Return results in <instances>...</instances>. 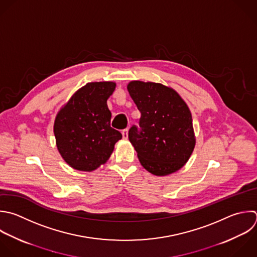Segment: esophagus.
Returning <instances> with one entry per match:
<instances>
[{
    "mask_svg": "<svg viewBox=\"0 0 257 257\" xmlns=\"http://www.w3.org/2000/svg\"><path fill=\"white\" fill-rule=\"evenodd\" d=\"M121 134H122V138H123L124 140H126V139L128 138V130H127V128H124V130L121 132Z\"/></svg>",
    "mask_w": 257,
    "mask_h": 257,
    "instance_id": "1",
    "label": "esophagus"
}]
</instances>
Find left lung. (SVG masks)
<instances>
[{"mask_svg": "<svg viewBox=\"0 0 257 257\" xmlns=\"http://www.w3.org/2000/svg\"><path fill=\"white\" fill-rule=\"evenodd\" d=\"M127 90L141 112L139 126L130 128L128 140L142 166L156 176L178 171L196 143L188 105L174 89L160 83L132 81Z\"/></svg>", "mask_w": 257, "mask_h": 257, "instance_id": "obj_1", "label": "left lung"}]
</instances>
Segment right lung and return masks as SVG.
Returning a JSON list of instances; mask_svg holds the SVG:
<instances>
[{"instance_id": "right-lung-1", "label": "right lung", "mask_w": 257, "mask_h": 257, "mask_svg": "<svg viewBox=\"0 0 257 257\" xmlns=\"http://www.w3.org/2000/svg\"><path fill=\"white\" fill-rule=\"evenodd\" d=\"M114 82H90L77 90L54 123L57 149L73 169L90 172L104 164L121 134L110 126L107 98Z\"/></svg>"}]
</instances>
